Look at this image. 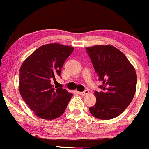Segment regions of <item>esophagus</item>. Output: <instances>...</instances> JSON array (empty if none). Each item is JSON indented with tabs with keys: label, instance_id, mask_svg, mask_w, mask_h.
I'll return each mask as SVG.
<instances>
[{
	"label": "esophagus",
	"instance_id": "1",
	"mask_svg": "<svg viewBox=\"0 0 149 149\" xmlns=\"http://www.w3.org/2000/svg\"><path fill=\"white\" fill-rule=\"evenodd\" d=\"M78 93H79V95H82V96H85V95H88V94H89V91H88V90H85V91H83V92H78Z\"/></svg>",
	"mask_w": 149,
	"mask_h": 149
}]
</instances>
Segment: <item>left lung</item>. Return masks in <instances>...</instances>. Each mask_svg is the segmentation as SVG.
<instances>
[{"mask_svg":"<svg viewBox=\"0 0 149 149\" xmlns=\"http://www.w3.org/2000/svg\"><path fill=\"white\" fill-rule=\"evenodd\" d=\"M85 49L102 83V91L95 92L96 104L89 110L97 118H114L125 110L134 96L136 71L126 56L113 46L95 45Z\"/></svg>","mask_w":149,"mask_h":149,"instance_id":"left-lung-1","label":"left lung"}]
</instances>
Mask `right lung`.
<instances>
[{
	"label": "right lung",
	"mask_w": 149,
	"mask_h": 149,
	"mask_svg": "<svg viewBox=\"0 0 149 149\" xmlns=\"http://www.w3.org/2000/svg\"><path fill=\"white\" fill-rule=\"evenodd\" d=\"M74 47L59 43L40 46L24 61L19 69L20 95L34 114L53 120L64 113L73 96L66 89L53 88L51 80L61 76L64 61Z\"/></svg>",
	"instance_id": "right-lung-1"
}]
</instances>
